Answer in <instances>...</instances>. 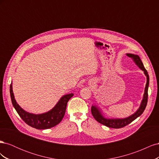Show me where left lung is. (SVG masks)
<instances>
[{"label":"left lung","instance_id":"1","mask_svg":"<svg viewBox=\"0 0 159 159\" xmlns=\"http://www.w3.org/2000/svg\"><path fill=\"white\" fill-rule=\"evenodd\" d=\"M127 56L129 57H131L137 66L141 70H142L144 73H145V75L147 76V84L145 89V93H144L143 95V99L141 102L140 107H139V109L137 111L133 114L131 116L129 117L125 118V119H107L105 118L103 115L102 114L101 111L99 109L98 107L96 106H92L91 107V111L92 115L96 121H98L99 123H102L104 125L107 126L108 127L111 128H114V129H119L125 127L129 123H131L132 121H133L134 119H136L138 117L140 116V115L143 113L144 111H145L147 104V100H148V88L149 85V76L148 74V72L145 68V67L143 66V64L142 61L141 60L140 57L137 55H134L132 54H127Z\"/></svg>","mask_w":159,"mask_h":159}]
</instances>
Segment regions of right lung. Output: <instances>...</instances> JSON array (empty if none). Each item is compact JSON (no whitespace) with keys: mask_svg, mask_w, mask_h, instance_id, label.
Here are the masks:
<instances>
[{"mask_svg":"<svg viewBox=\"0 0 159 159\" xmlns=\"http://www.w3.org/2000/svg\"><path fill=\"white\" fill-rule=\"evenodd\" d=\"M10 93L12 105L19 116L28 125L37 129H50L60 123L65 115L67 103L74 95L73 93L64 95L56 106L49 111L42 114L35 115L25 111L19 106L14 99L12 84L10 85Z\"/></svg>","mask_w":159,"mask_h":159,"instance_id":"obj_1","label":"right lung"}]
</instances>
